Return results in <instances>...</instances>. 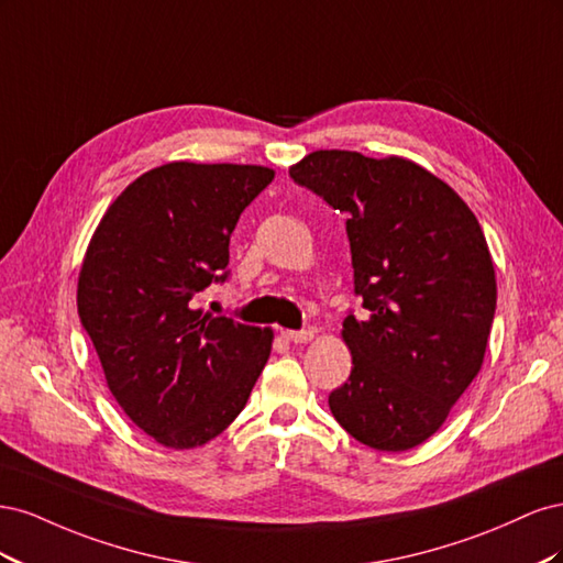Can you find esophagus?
Masks as SVG:
<instances>
[{
	"instance_id": "esophagus-1",
	"label": "esophagus",
	"mask_w": 563,
	"mask_h": 563,
	"mask_svg": "<svg viewBox=\"0 0 563 563\" xmlns=\"http://www.w3.org/2000/svg\"><path fill=\"white\" fill-rule=\"evenodd\" d=\"M282 335L288 340V343H296V345L308 343V340H312V331H310V329H302V331H284Z\"/></svg>"
}]
</instances>
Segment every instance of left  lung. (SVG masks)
I'll return each instance as SVG.
<instances>
[{
  "instance_id": "obj_1",
  "label": "left lung",
  "mask_w": 563,
  "mask_h": 563,
  "mask_svg": "<svg viewBox=\"0 0 563 563\" xmlns=\"http://www.w3.org/2000/svg\"><path fill=\"white\" fill-rule=\"evenodd\" d=\"M288 176L347 213L364 314L343 321L352 373L329 395L331 413L371 449H413L484 364L496 269L479 220L444 180L401 157L317 150Z\"/></svg>"
}]
</instances>
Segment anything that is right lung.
<instances>
[{
	"mask_svg": "<svg viewBox=\"0 0 563 563\" xmlns=\"http://www.w3.org/2000/svg\"><path fill=\"white\" fill-rule=\"evenodd\" d=\"M267 166L172 162L135 178L84 255L77 310L117 404L159 444L195 449L242 413L272 331L195 308L228 279L230 236Z\"/></svg>",
	"mask_w": 563,
	"mask_h": 563,
	"instance_id": "obj_1",
	"label": "right lung"
}]
</instances>
